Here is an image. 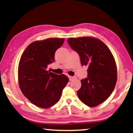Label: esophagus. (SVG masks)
<instances>
[{
	"label": "esophagus",
	"instance_id": "1",
	"mask_svg": "<svg viewBox=\"0 0 133 133\" xmlns=\"http://www.w3.org/2000/svg\"><path fill=\"white\" fill-rule=\"evenodd\" d=\"M69 78L70 81H72L74 80V79L76 78L75 77H72V76H69Z\"/></svg>",
	"mask_w": 133,
	"mask_h": 133
}]
</instances>
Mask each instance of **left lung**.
Masks as SVG:
<instances>
[{"label": "left lung", "mask_w": 133, "mask_h": 133, "mask_svg": "<svg viewBox=\"0 0 133 133\" xmlns=\"http://www.w3.org/2000/svg\"><path fill=\"white\" fill-rule=\"evenodd\" d=\"M68 42L78 54L82 65L88 66V77L81 80L79 100L89 107L104 102L112 94L117 79L116 63L107 45L91 36L69 38Z\"/></svg>", "instance_id": "8db88e82"}]
</instances>
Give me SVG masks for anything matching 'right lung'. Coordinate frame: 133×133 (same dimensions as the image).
Listing matches in <instances>:
<instances>
[{"label":"right lung","mask_w":133,"mask_h":133,"mask_svg":"<svg viewBox=\"0 0 133 133\" xmlns=\"http://www.w3.org/2000/svg\"><path fill=\"white\" fill-rule=\"evenodd\" d=\"M64 38L36 41L28 45L18 65V82L23 94L33 105L48 108L56 103L69 82L64 74L47 71L49 64L55 61V53L63 45Z\"/></svg>","instance_id":"1"}]
</instances>
